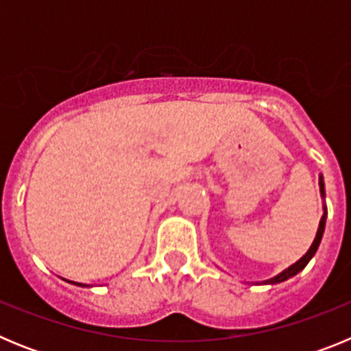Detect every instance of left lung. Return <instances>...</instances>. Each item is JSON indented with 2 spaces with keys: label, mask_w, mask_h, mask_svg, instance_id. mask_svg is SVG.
<instances>
[{
  "label": "left lung",
  "mask_w": 351,
  "mask_h": 351,
  "mask_svg": "<svg viewBox=\"0 0 351 351\" xmlns=\"http://www.w3.org/2000/svg\"><path fill=\"white\" fill-rule=\"evenodd\" d=\"M318 186H320V195L325 202V182H324V176H322V173H320V179H318ZM325 221H327V206L324 204V216L320 218V225H318V230H316V237H315V241H313L311 246H309L308 253H306L302 258L297 260L295 263H291L290 267L285 269V271H281L278 276H274V278H271V280L262 281V283L263 285H278V283H283V281H287L288 278H293L295 274H299V272L302 271L306 265H308L309 260L315 256L316 250H318V246H320L322 237H324V230H325Z\"/></svg>",
  "instance_id": "left-lung-1"
}]
</instances>
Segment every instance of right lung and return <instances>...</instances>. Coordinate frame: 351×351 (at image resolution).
Returning a JSON list of instances; mask_svg holds the SVG:
<instances>
[{
  "instance_id": "right-lung-1",
  "label": "right lung",
  "mask_w": 351,
  "mask_h": 351,
  "mask_svg": "<svg viewBox=\"0 0 351 351\" xmlns=\"http://www.w3.org/2000/svg\"><path fill=\"white\" fill-rule=\"evenodd\" d=\"M68 283H71V285H77V287H82V288H86V287H91V285H84V283H75V281H68Z\"/></svg>"
}]
</instances>
